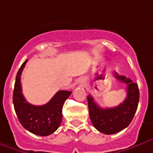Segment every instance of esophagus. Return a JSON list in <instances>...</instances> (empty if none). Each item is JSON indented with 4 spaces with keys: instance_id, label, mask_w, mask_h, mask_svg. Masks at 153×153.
I'll use <instances>...</instances> for the list:
<instances>
[{
    "instance_id": "obj_1",
    "label": "esophagus",
    "mask_w": 153,
    "mask_h": 153,
    "mask_svg": "<svg viewBox=\"0 0 153 153\" xmlns=\"http://www.w3.org/2000/svg\"><path fill=\"white\" fill-rule=\"evenodd\" d=\"M82 83H84V80H82Z\"/></svg>"
}]
</instances>
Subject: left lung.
Returning a JSON list of instances; mask_svg holds the SVG:
<instances>
[{
	"label": "left lung",
	"mask_w": 153,
	"mask_h": 153,
	"mask_svg": "<svg viewBox=\"0 0 153 153\" xmlns=\"http://www.w3.org/2000/svg\"><path fill=\"white\" fill-rule=\"evenodd\" d=\"M116 79L126 84L127 96L123 102L113 108L103 109L95 103L91 95L87 96L91 122L99 131L106 135L119 132L127 127L133 119L139 102L138 85L131 79L114 73Z\"/></svg>",
	"instance_id": "left-lung-1"
}]
</instances>
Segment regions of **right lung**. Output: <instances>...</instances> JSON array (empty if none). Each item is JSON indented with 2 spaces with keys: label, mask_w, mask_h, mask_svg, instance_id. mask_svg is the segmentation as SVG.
<instances>
[{
  "label": "right lung",
  "mask_w": 153,
  "mask_h": 153,
  "mask_svg": "<svg viewBox=\"0 0 153 153\" xmlns=\"http://www.w3.org/2000/svg\"><path fill=\"white\" fill-rule=\"evenodd\" d=\"M27 60L22 64L16 77L13 91V105L20 123L32 133L46 137L53 133L61 124L63 104L71 94V91L59 90L48 102L43 105H33L24 98L21 74Z\"/></svg>",
  "instance_id": "add662e5"
}]
</instances>
